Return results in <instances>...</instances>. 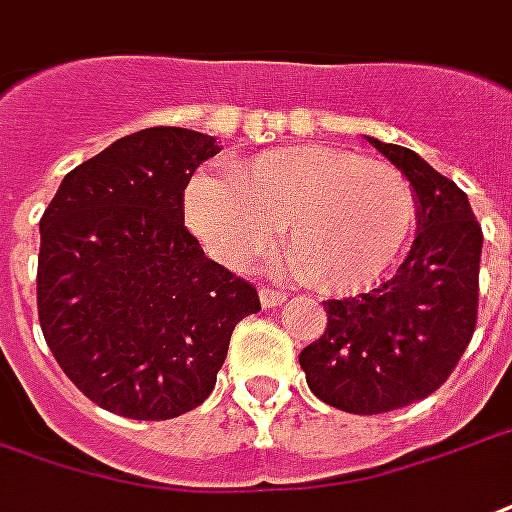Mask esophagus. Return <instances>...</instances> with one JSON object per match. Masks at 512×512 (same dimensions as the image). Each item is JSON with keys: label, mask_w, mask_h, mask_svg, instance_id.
<instances>
[{"label": "esophagus", "mask_w": 512, "mask_h": 512, "mask_svg": "<svg viewBox=\"0 0 512 512\" xmlns=\"http://www.w3.org/2000/svg\"><path fill=\"white\" fill-rule=\"evenodd\" d=\"M287 301L285 290H274V287H260V304L266 309H276Z\"/></svg>", "instance_id": "1"}]
</instances>
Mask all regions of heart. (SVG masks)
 Returning <instances> with one entry per match:
<instances>
[{
  "instance_id": "obj_1",
  "label": "heart",
  "mask_w": 512,
  "mask_h": 512,
  "mask_svg": "<svg viewBox=\"0 0 512 512\" xmlns=\"http://www.w3.org/2000/svg\"><path fill=\"white\" fill-rule=\"evenodd\" d=\"M184 208L200 241L236 268L266 257L282 227L295 274L331 293L377 282L418 217L399 170L328 146L263 151L230 176L198 173Z\"/></svg>"
}]
</instances>
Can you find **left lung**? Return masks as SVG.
Returning a JSON list of instances; mask_svg holds the SVG:
<instances>
[{
	"instance_id": "1",
	"label": "left lung",
	"mask_w": 512,
	"mask_h": 512,
	"mask_svg": "<svg viewBox=\"0 0 512 512\" xmlns=\"http://www.w3.org/2000/svg\"><path fill=\"white\" fill-rule=\"evenodd\" d=\"M418 198V236L377 290L323 301L328 325L301 350L317 399L352 415L399 410L437 391L478 325L483 230L467 195L418 154L369 138Z\"/></svg>"
}]
</instances>
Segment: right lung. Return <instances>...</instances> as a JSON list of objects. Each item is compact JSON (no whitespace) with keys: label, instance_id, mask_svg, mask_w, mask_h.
<instances>
[{"label":"right lung","instance_id":"add662e5","mask_svg":"<svg viewBox=\"0 0 512 512\" xmlns=\"http://www.w3.org/2000/svg\"><path fill=\"white\" fill-rule=\"evenodd\" d=\"M214 154L203 132H132L70 170L40 219L45 342L75 388L121 418L200 407L233 328L260 312L255 285L184 227V189Z\"/></svg>","mask_w":512,"mask_h":512}]
</instances>
